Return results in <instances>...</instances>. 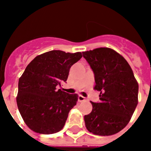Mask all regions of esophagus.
I'll return each mask as SVG.
<instances>
[{"label": "esophagus", "instance_id": "obj_1", "mask_svg": "<svg viewBox=\"0 0 151 151\" xmlns=\"http://www.w3.org/2000/svg\"><path fill=\"white\" fill-rule=\"evenodd\" d=\"M86 101V98L85 97L82 96V95H79L78 96V101L79 102H82V101Z\"/></svg>", "mask_w": 151, "mask_h": 151}]
</instances>
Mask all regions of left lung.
I'll list each match as a JSON object with an SVG mask.
<instances>
[{
    "label": "left lung",
    "instance_id": "left-lung-1",
    "mask_svg": "<svg viewBox=\"0 0 151 151\" xmlns=\"http://www.w3.org/2000/svg\"><path fill=\"white\" fill-rule=\"evenodd\" d=\"M95 74L100 103L84 116L86 129L98 136H111L127 125L138 104L139 84L123 56L109 47L83 52Z\"/></svg>",
    "mask_w": 151,
    "mask_h": 151
}]
</instances>
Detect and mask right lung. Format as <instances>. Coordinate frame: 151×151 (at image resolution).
I'll use <instances>...</instances> for the list:
<instances>
[{
    "mask_svg": "<svg viewBox=\"0 0 151 151\" xmlns=\"http://www.w3.org/2000/svg\"><path fill=\"white\" fill-rule=\"evenodd\" d=\"M80 52L50 50L36 56L18 80V110L27 126L36 133L53 134L61 130L78 95L58 89L71 66L82 58Z\"/></svg>",
    "mask_w": 151,
    "mask_h": 151,
    "instance_id": "obj_1",
    "label": "right lung"
}]
</instances>
